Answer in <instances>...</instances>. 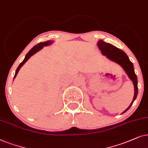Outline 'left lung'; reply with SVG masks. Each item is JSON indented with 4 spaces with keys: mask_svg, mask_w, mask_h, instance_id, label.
<instances>
[{
    "mask_svg": "<svg viewBox=\"0 0 148 148\" xmlns=\"http://www.w3.org/2000/svg\"><path fill=\"white\" fill-rule=\"evenodd\" d=\"M98 47H99V50L101 51L102 55L106 56L108 59L111 60L113 62L119 64L120 66H122L124 70H125V72L129 76L130 79H131L133 82L134 88H135V95H134V97L133 99V101L130 104V106L128 107V108L126 110H125L123 113H125L131 106L133 105V102L136 99L137 96V93H138V86H137V78L136 76L135 70H134L133 64L131 61L129 60V58L127 56V54L117 47L113 46L111 44L107 43L104 42L103 40H100L98 41L97 42Z\"/></svg>",
    "mask_w": 148,
    "mask_h": 148,
    "instance_id": "8db88e82",
    "label": "left lung"
}]
</instances>
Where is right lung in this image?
I'll use <instances>...</instances> for the list:
<instances>
[{
    "instance_id": "add662e5",
    "label": "right lung",
    "mask_w": 148,
    "mask_h": 148,
    "mask_svg": "<svg viewBox=\"0 0 148 148\" xmlns=\"http://www.w3.org/2000/svg\"><path fill=\"white\" fill-rule=\"evenodd\" d=\"M51 43H52V42H51V41H50V40L46 41V42H39L38 44H37L36 45H35V46H34V47H33L32 49H31L30 50H29V52L27 53L26 54V56H25V58H24V60H23V62H21V64L19 65L18 68H17L16 71H15V74L14 78H15V76H17V73H18L19 70V69H20L21 67L26 62L27 60H28V59H29V58H30V57H31L32 56H33V55H34V53H36V52H38V51H40V49H42L43 48V47L48 46V45H51Z\"/></svg>"
}]
</instances>
